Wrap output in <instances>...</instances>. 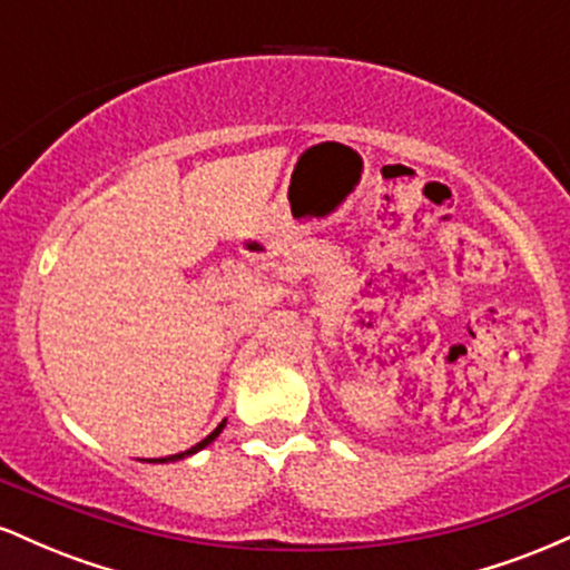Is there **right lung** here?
Masks as SVG:
<instances>
[{
    "label": "right lung",
    "mask_w": 570,
    "mask_h": 570,
    "mask_svg": "<svg viewBox=\"0 0 570 570\" xmlns=\"http://www.w3.org/2000/svg\"><path fill=\"white\" fill-rule=\"evenodd\" d=\"M222 429H225V421H222V423H219V426H217V429H214V431H212V434H208V436H206V440H200L198 444H195V448H189V450H185V453H176V455H168V458H155V461H158V463H166V461H181V458H187V455L198 453V450H203V448H206V444H212L214 440H217V436H219V431H222Z\"/></svg>",
    "instance_id": "right-lung-1"
}]
</instances>
